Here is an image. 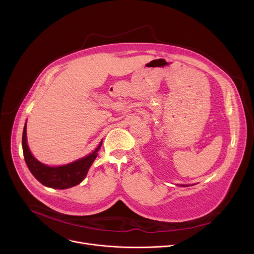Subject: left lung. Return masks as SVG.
<instances>
[{
  "mask_svg": "<svg viewBox=\"0 0 254 254\" xmlns=\"http://www.w3.org/2000/svg\"><path fill=\"white\" fill-rule=\"evenodd\" d=\"M181 186H184V185H181ZM184 187H185V186H184Z\"/></svg>",
  "mask_w": 254,
  "mask_h": 254,
  "instance_id": "8db88e82",
  "label": "left lung"
}]
</instances>
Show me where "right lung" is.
Segmentation results:
<instances>
[{"instance_id":"obj_1","label":"right lung","mask_w":254,"mask_h":254,"mask_svg":"<svg viewBox=\"0 0 254 254\" xmlns=\"http://www.w3.org/2000/svg\"><path fill=\"white\" fill-rule=\"evenodd\" d=\"M102 141L99 143V146L96 150L69 165L61 166V167H48L43 165L39 161L36 160L27 144V136H26V125L23 129V136H22V146H23V154L25 158V162L32 173V175L37 179L41 184L46 187L54 188V189H67L74 187L81 183L86 177V174L92 165L93 161L97 156V152L100 149Z\"/></svg>"}]
</instances>
